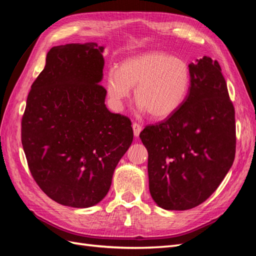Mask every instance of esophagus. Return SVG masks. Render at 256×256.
I'll use <instances>...</instances> for the list:
<instances>
[{
    "instance_id": "34e87169",
    "label": "esophagus",
    "mask_w": 256,
    "mask_h": 256,
    "mask_svg": "<svg viewBox=\"0 0 256 256\" xmlns=\"http://www.w3.org/2000/svg\"><path fill=\"white\" fill-rule=\"evenodd\" d=\"M132 129H134V136H140V134H141V131H142V126L138 125V124H136V122H134V125H132Z\"/></svg>"
}]
</instances>
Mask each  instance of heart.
Here are the masks:
<instances>
[{"label": "heart", "instance_id": "b5f03b06", "mask_svg": "<svg viewBox=\"0 0 256 256\" xmlns=\"http://www.w3.org/2000/svg\"><path fill=\"white\" fill-rule=\"evenodd\" d=\"M191 83L188 64L166 52L150 51L124 60L108 74L106 88L113 104L122 106L134 88L142 111L154 118H166L184 102Z\"/></svg>", "mask_w": 256, "mask_h": 256}]
</instances>
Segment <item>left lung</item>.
Masks as SVG:
<instances>
[{
    "mask_svg": "<svg viewBox=\"0 0 256 256\" xmlns=\"http://www.w3.org/2000/svg\"><path fill=\"white\" fill-rule=\"evenodd\" d=\"M189 68V92L180 109L140 134L150 196L168 210L205 202L235 159V110L219 63L204 56Z\"/></svg>",
    "mask_w": 256,
    "mask_h": 256,
    "instance_id": "left-lung-1",
    "label": "left lung"
}]
</instances>
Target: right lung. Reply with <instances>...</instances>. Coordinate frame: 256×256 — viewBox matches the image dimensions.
Returning a JSON list of instances; mask_svg holds the SVG:
<instances>
[{"label": "right lung", "mask_w": 256, "mask_h": 256, "mask_svg": "<svg viewBox=\"0 0 256 256\" xmlns=\"http://www.w3.org/2000/svg\"><path fill=\"white\" fill-rule=\"evenodd\" d=\"M104 49L95 42L51 48L21 122L30 174L50 198L69 207L94 206L106 196L134 140L130 120L104 104Z\"/></svg>", "instance_id": "1"}]
</instances>
